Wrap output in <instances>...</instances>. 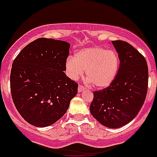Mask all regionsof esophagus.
Segmentation results:
<instances>
[{"label": "esophagus", "mask_w": 157, "mask_h": 157, "mask_svg": "<svg viewBox=\"0 0 157 157\" xmlns=\"http://www.w3.org/2000/svg\"><path fill=\"white\" fill-rule=\"evenodd\" d=\"M78 92H82V91L85 90V87L83 86L82 85H78Z\"/></svg>", "instance_id": "34e87169"}]
</instances>
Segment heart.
<instances>
[{"mask_svg":"<svg viewBox=\"0 0 157 157\" xmlns=\"http://www.w3.org/2000/svg\"><path fill=\"white\" fill-rule=\"evenodd\" d=\"M120 67V58L113 50L101 47H90L78 51L75 59H67V73L76 79L86 71V78L98 88H105L115 79Z\"/></svg>","mask_w":157,"mask_h":157,"instance_id":"b5f03b06","label":"heart"}]
</instances>
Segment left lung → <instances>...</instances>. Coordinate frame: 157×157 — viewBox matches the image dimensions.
I'll return each mask as SVG.
<instances>
[{
    "mask_svg": "<svg viewBox=\"0 0 157 157\" xmlns=\"http://www.w3.org/2000/svg\"><path fill=\"white\" fill-rule=\"evenodd\" d=\"M112 42L119 54V70L109 86L94 91L90 110L103 126L119 128L141 110L148 90L149 71L145 58L130 44L121 40Z\"/></svg>",
    "mask_w": 157,
    "mask_h": 157,
    "instance_id": "obj_1",
    "label": "left lung"
}]
</instances>
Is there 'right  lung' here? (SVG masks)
I'll use <instances>...</instances> for the list:
<instances>
[{"mask_svg": "<svg viewBox=\"0 0 157 157\" xmlns=\"http://www.w3.org/2000/svg\"><path fill=\"white\" fill-rule=\"evenodd\" d=\"M70 44L41 37L25 46L14 59L10 75L13 103L27 123L52 125L66 113L78 83L66 75Z\"/></svg>", "mask_w": 157, "mask_h": 157, "instance_id": "obj_1", "label": "right lung"}]
</instances>
